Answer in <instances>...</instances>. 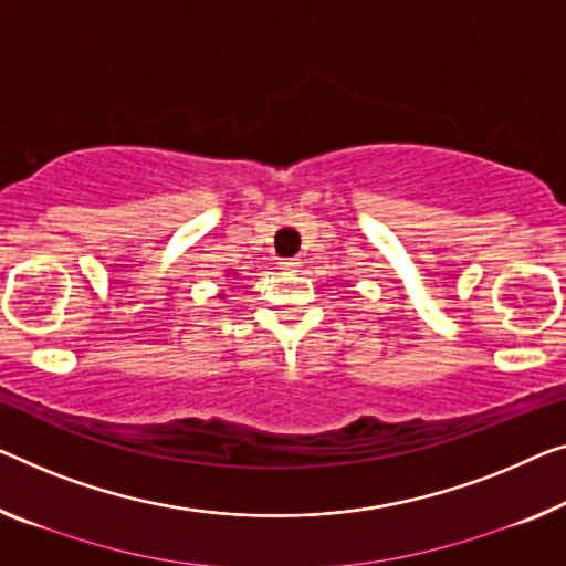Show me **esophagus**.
Instances as JSON below:
<instances>
[{
	"instance_id": "esophagus-1",
	"label": "esophagus",
	"mask_w": 566,
	"mask_h": 566,
	"mask_svg": "<svg viewBox=\"0 0 566 566\" xmlns=\"http://www.w3.org/2000/svg\"><path fill=\"white\" fill-rule=\"evenodd\" d=\"M302 261L300 259H282L280 261V269H284V272H294V269H300Z\"/></svg>"
}]
</instances>
